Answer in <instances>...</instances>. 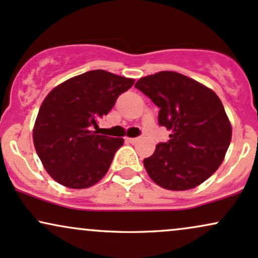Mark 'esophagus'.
Instances as JSON below:
<instances>
[{
	"label": "esophagus",
	"instance_id": "esophagus-1",
	"mask_svg": "<svg viewBox=\"0 0 258 258\" xmlns=\"http://www.w3.org/2000/svg\"><path fill=\"white\" fill-rule=\"evenodd\" d=\"M139 138H126V142L127 143H136V142H138Z\"/></svg>",
	"mask_w": 258,
	"mask_h": 258
}]
</instances>
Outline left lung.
Returning a JSON list of instances; mask_svg holds the SVG:
<instances>
[{
  "label": "left lung",
  "instance_id": "1",
  "mask_svg": "<svg viewBox=\"0 0 258 258\" xmlns=\"http://www.w3.org/2000/svg\"><path fill=\"white\" fill-rule=\"evenodd\" d=\"M135 87L159 106V125L171 131L170 139L144 159L150 178L170 190L205 182L220 167L232 139V126L217 94L173 72L139 79Z\"/></svg>",
  "mask_w": 258,
  "mask_h": 258
}]
</instances>
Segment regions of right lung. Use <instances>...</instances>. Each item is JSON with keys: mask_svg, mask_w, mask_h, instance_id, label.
<instances>
[{"mask_svg": "<svg viewBox=\"0 0 258 258\" xmlns=\"http://www.w3.org/2000/svg\"><path fill=\"white\" fill-rule=\"evenodd\" d=\"M135 80L104 70L69 79L49 92L38 110L34 146L53 179L84 189L99 182L110 167L122 138L92 131Z\"/></svg>", "mask_w": 258, "mask_h": 258, "instance_id": "add662e5", "label": "right lung"}]
</instances>
